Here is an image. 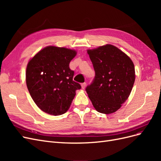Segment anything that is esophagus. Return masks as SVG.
Instances as JSON below:
<instances>
[{
  "label": "esophagus",
  "instance_id": "obj_1",
  "mask_svg": "<svg viewBox=\"0 0 161 161\" xmlns=\"http://www.w3.org/2000/svg\"><path fill=\"white\" fill-rule=\"evenodd\" d=\"M85 86H86V82H83V83L81 84V87H82V89H85Z\"/></svg>",
  "mask_w": 161,
  "mask_h": 161
}]
</instances>
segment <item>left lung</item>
Here are the masks:
<instances>
[{
	"instance_id": "1",
	"label": "left lung",
	"mask_w": 161,
	"mask_h": 161,
	"mask_svg": "<svg viewBox=\"0 0 161 161\" xmlns=\"http://www.w3.org/2000/svg\"><path fill=\"white\" fill-rule=\"evenodd\" d=\"M87 53L93 65L95 79L86 88L95 109L109 114L118 110L127 100L135 81L133 62L118 47L111 44Z\"/></svg>"
}]
</instances>
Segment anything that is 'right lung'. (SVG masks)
Returning a JSON list of instances; mask_svg holds the SVG:
<instances>
[{
	"instance_id": "1",
	"label": "right lung",
	"mask_w": 161,
	"mask_h": 161,
	"mask_svg": "<svg viewBox=\"0 0 161 161\" xmlns=\"http://www.w3.org/2000/svg\"><path fill=\"white\" fill-rule=\"evenodd\" d=\"M76 55L75 50L51 46L40 50L28 62V91L38 108L48 114L66 113L76 91L81 88L73 80L75 72L69 67Z\"/></svg>"
}]
</instances>
